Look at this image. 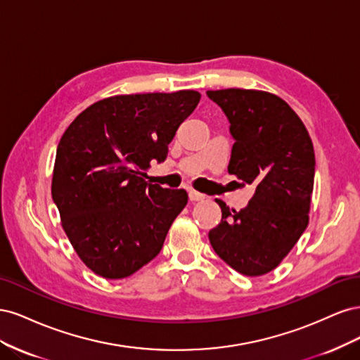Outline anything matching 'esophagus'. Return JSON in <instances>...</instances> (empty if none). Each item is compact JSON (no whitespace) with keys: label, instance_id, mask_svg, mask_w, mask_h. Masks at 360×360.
<instances>
[{"label":"esophagus","instance_id":"34e87169","mask_svg":"<svg viewBox=\"0 0 360 360\" xmlns=\"http://www.w3.org/2000/svg\"><path fill=\"white\" fill-rule=\"evenodd\" d=\"M205 198V195L204 193H200V192H197V191H189V200L191 201H202Z\"/></svg>","mask_w":360,"mask_h":360}]
</instances>
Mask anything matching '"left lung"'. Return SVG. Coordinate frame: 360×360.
<instances>
[{"label":"left lung","instance_id":"1","mask_svg":"<svg viewBox=\"0 0 360 360\" xmlns=\"http://www.w3.org/2000/svg\"><path fill=\"white\" fill-rule=\"evenodd\" d=\"M230 122L228 172L255 192L242 210L222 209L209 240L225 263L246 276L274 270L308 226L315 155L307 127L281 97L258 90L207 91Z\"/></svg>","mask_w":360,"mask_h":360}]
</instances>
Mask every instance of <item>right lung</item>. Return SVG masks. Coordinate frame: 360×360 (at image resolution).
<instances>
[{
  "label": "right lung",
  "instance_id": "1",
  "mask_svg": "<svg viewBox=\"0 0 360 360\" xmlns=\"http://www.w3.org/2000/svg\"><path fill=\"white\" fill-rule=\"evenodd\" d=\"M200 99L192 90L108 97L61 136L52 200L76 254L96 275L127 278L160 252L188 192L151 184L143 171L167 159Z\"/></svg>",
  "mask_w": 360,
  "mask_h": 360
}]
</instances>
